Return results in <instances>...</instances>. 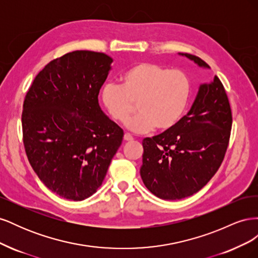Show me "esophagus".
<instances>
[{
  "label": "esophagus",
  "instance_id": "esophagus-1",
  "mask_svg": "<svg viewBox=\"0 0 258 258\" xmlns=\"http://www.w3.org/2000/svg\"><path fill=\"white\" fill-rule=\"evenodd\" d=\"M123 140H124V141H127V142H131L132 140H134V138H132V136L130 134H124Z\"/></svg>",
  "mask_w": 258,
  "mask_h": 258
}]
</instances>
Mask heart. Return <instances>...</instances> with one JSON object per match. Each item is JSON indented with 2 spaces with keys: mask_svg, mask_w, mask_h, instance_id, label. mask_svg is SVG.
<instances>
[{
  "mask_svg": "<svg viewBox=\"0 0 258 258\" xmlns=\"http://www.w3.org/2000/svg\"><path fill=\"white\" fill-rule=\"evenodd\" d=\"M121 84H105L101 100L112 118L124 122L136 111L140 113L127 121V128L136 134L157 129H173L189 102L190 81L179 70H170L151 62L130 67L120 76Z\"/></svg>",
  "mask_w": 258,
  "mask_h": 258,
  "instance_id": "1",
  "label": "heart"
}]
</instances>
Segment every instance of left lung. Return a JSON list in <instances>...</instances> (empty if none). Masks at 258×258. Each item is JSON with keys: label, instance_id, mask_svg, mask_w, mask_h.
<instances>
[{"label": "left lung", "instance_id": "obj_1", "mask_svg": "<svg viewBox=\"0 0 258 258\" xmlns=\"http://www.w3.org/2000/svg\"><path fill=\"white\" fill-rule=\"evenodd\" d=\"M178 54L210 69L199 57ZM231 108L217 76L201 84L189 112L167 132L143 140L140 169L146 188L165 200H178L199 191L221 167L229 143Z\"/></svg>", "mask_w": 258, "mask_h": 258}]
</instances>
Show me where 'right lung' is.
Listing matches in <instances>:
<instances>
[{
	"label": "right lung",
	"mask_w": 258,
	"mask_h": 258,
	"mask_svg": "<svg viewBox=\"0 0 258 258\" xmlns=\"http://www.w3.org/2000/svg\"><path fill=\"white\" fill-rule=\"evenodd\" d=\"M113 59L75 50L38 73L23 102V144L31 167L52 192L90 197L102 184L123 131L99 105Z\"/></svg>",
	"instance_id": "add662e5"
}]
</instances>
